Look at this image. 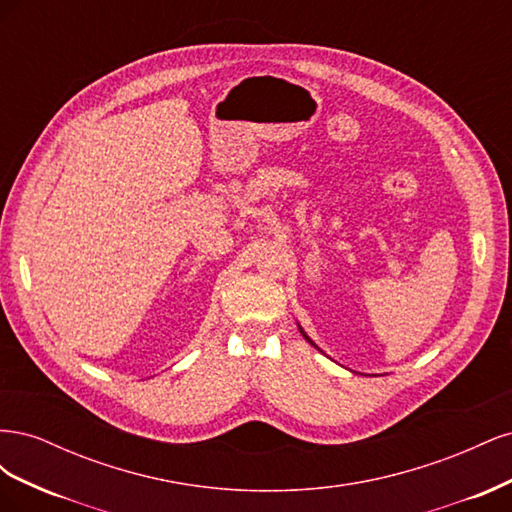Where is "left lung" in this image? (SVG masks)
<instances>
[{"label": "left lung", "mask_w": 512, "mask_h": 512, "mask_svg": "<svg viewBox=\"0 0 512 512\" xmlns=\"http://www.w3.org/2000/svg\"><path fill=\"white\" fill-rule=\"evenodd\" d=\"M301 333H303V331H301ZM303 335H305V333H303ZM305 339H307V342H309V344H312V339H309L307 335H305Z\"/></svg>", "instance_id": "obj_1"}]
</instances>
